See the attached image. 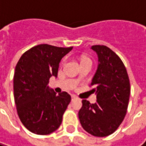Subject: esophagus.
Segmentation results:
<instances>
[{"mask_svg": "<svg viewBox=\"0 0 146 146\" xmlns=\"http://www.w3.org/2000/svg\"><path fill=\"white\" fill-rule=\"evenodd\" d=\"M76 98H77V97L76 96H74V95H72V96H71V100H72V101H74V100L76 99Z\"/></svg>", "mask_w": 146, "mask_h": 146, "instance_id": "esophagus-1", "label": "esophagus"}]
</instances>
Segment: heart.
Listing matches in <instances>:
<instances>
[{
  "instance_id": "1",
  "label": "heart",
  "mask_w": 146,
  "mask_h": 146,
  "mask_svg": "<svg viewBox=\"0 0 146 146\" xmlns=\"http://www.w3.org/2000/svg\"><path fill=\"white\" fill-rule=\"evenodd\" d=\"M84 60H90L88 59V58H84V59L82 60V61H84Z\"/></svg>"
}]
</instances>
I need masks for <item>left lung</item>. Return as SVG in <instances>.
<instances>
[{
	"mask_svg": "<svg viewBox=\"0 0 146 146\" xmlns=\"http://www.w3.org/2000/svg\"><path fill=\"white\" fill-rule=\"evenodd\" d=\"M98 57L97 70L92 80V91L96 94V103L83 99L79 111L82 128L98 137L116 131L127 113L130 84L127 69L119 56L104 45L91 48Z\"/></svg>",
	"mask_w": 146,
	"mask_h": 146,
	"instance_id": "8db88e82",
	"label": "left lung"
}]
</instances>
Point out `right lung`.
Wrapping results in <instances>:
<instances>
[{
  "mask_svg": "<svg viewBox=\"0 0 146 146\" xmlns=\"http://www.w3.org/2000/svg\"><path fill=\"white\" fill-rule=\"evenodd\" d=\"M73 47L38 44L22 55L13 76L17 111L26 129L48 135L60 126L63 114L71 101L66 92L58 95L50 89L49 79L57 77L59 64Z\"/></svg>",
  "mask_w": 146,
  "mask_h": 146,
  "instance_id": "1",
  "label": "right lung"
}]
</instances>
